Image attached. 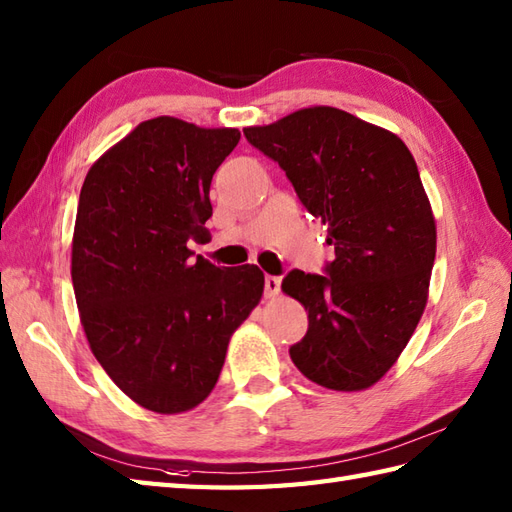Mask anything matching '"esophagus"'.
Returning a JSON list of instances; mask_svg holds the SVG:
<instances>
[{
	"label": "esophagus",
	"instance_id": "1",
	"mask_svg": "<svg viewBox=\"0 0 512 512\" xmlns=\"http://www.w3.org/2000/svg\"><path fill=\"white\" fill-rule=\"evenodd\" d=\"M278 293H280V278L267 276L265 278V298H276Z\"/></svg>",
	"mask_w": 512,
	"mask_h": 512
}]
</instances>
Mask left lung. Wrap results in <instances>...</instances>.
Here are the masks:
<instances>
[{
    "instance_id": "1",
    "label": "left lung",
    "mask_w": 512,
    "mask_h": 512,
    "mask_svg": "<svg viewBox=\"0 0 512 512\" xmlns=\"http://www.w3.org/2000/svg\"><path fill=\"white\" fill-rule=\"evenodd\" d=\"M243 133L285 170L335 247L324 276L293 269L282 280L309 311L289 355L322 388L366 390L399 359L427 304L436 221L414 157L399 135L335 107Z\"/></svg>"
}]
</instances>
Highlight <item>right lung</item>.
I'll use <instances>...</instances> for the list:
<instances>
[{
    "instance_id": "right-lung-1",
    "label": "right lung",
    "mask_w": 512,
    "mask_h": 512,
    "mask_svg": "<svg viewBox=\"0 0 512 512\" xmlns=\"http://www.w3.org/2000/svg\"><path fill=\"white\" fill-rule=\"evenodd\" d=\"M241 140L179 118L140 122L89 168L72 238V282L89 348L131 401L197 407L230 337L263 298L256 265L217 267L188 241L212 217V175Z\"/></svg>"
}]
</instances>
